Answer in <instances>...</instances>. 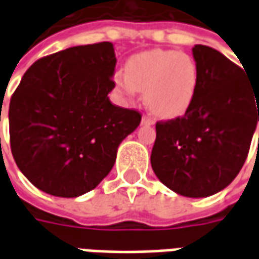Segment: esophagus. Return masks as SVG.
Segmentation results:
<instances>
[{"mask_svg": "<svg viewBox=\"0 0 259 259\" xmlns=\"http://www.w3.org/2000/svg\"><path fill=\"white\" fill-rule=\"evenodd\" d=\"M155 123L151 118H148V116H143L141 118V124H144V126H152V124Z\"/></svg>", "mask_w": 259, "mask_h": 259, "instance_id": "obj_1", "label": "esophagus"}]
</instances>
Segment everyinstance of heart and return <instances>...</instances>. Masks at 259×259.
Returning a JSON list of instances; mask_svg holds the SVG:
<instances>
[{
  "label": "heart",
  "instance_id": "1",
  "mask_svg": "<svg viewBox=\"0 0 259 259\" xmlns=\"http://www.w3.org/2000/svg\"><path fill=\"white\" fill-rule=\"evenodd\" d=\"M200 81L195 61L172 50H151L127 61L126 73L115 76L120 96L133 98L144 91L146 107L161 118H178L191 107Z\"/></svg>",
  "mask_w": 259,
  "mask_h": 259
}]
</instances>
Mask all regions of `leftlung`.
<instances>
[{"label": "left lung", "instance_id": "left-lung-1", "mask_svg": "<svg viewBox=\"0 0 259 259\" xmlns=\"http://www.w3.org/2000/svg\"><path fill=\"white\" fill-rule=\"evenodd\" d=\"M197 94L183 118L158 122L151 166L175 193L209 197L237 176L259 122V84L223 54L197 44Z\"/></svg>", "mask_w": 259, "mask_h": 259}]
</instances>
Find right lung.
Returning <instances> with one entry per match:
<instances>
[{
	"label": "right lung",
	"instance_id": "add662e5",
	"mask_svg": "<svg viewBox=\"0 0 259 259\" xmlns=\"http://www.w3.org/2000/svg\"><path fill=\"white\" fill-rule=\"evenodd\" d=\"M109 41L66 48L26 70L9 104L11 150L20 172L47 194L73 198L101 183L118 147L140 124L116 107Z\"/></svg>",
	"mask_w": 259,
	"mask_h": 259
}]
</instances>
